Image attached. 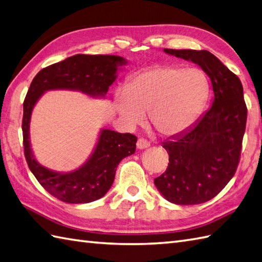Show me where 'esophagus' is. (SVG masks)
I'll use <instances>...</instances> for the list:
<instances>
[{
	"mask_svg": "<svg viewBox=\"0 0 262 262\" xmlns=\"http://www.w3.org/2000/svg\"><path fill=\"white\" fill-rule=\"evenodd\" d=\"M136 146H137V148H140V149L146 148V147L149 146V142L146 141V140H144V138H138V141L136 143Z\"/></svg>",
	"mask_w": 262,
	"mask_h": 262,
	"instance_id": "34e87169",
	"label": "esophagus"
}]
</instances>
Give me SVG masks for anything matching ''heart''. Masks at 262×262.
<instances>
[{
	"instance_id": "1",
	"label": "heart",
	"mask_w": 262,
	"mask_h": 262,
	"mask_svg": "<svg viewBox=\"0 0 262 262\" xmlns=\"http://www.w3.org/2000/svg\"><path fill=\"white\" fill-rule=\"evenodd\" d=\"M209 91V82L203 71L157 65L133 76L124 92L115 96V105L132 125L141 124L149 111L155 129L161 135L174 136L198 119Z\"/></svg>"
}]
</instances>
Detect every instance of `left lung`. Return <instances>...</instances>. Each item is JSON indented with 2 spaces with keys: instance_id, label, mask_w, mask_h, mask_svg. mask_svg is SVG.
I'll use <instances>...</instances> for the list:
<instances>
[{
  "instance_id": "obj_1",
  "label": "left lung",
  "mask_w": 262,
  "mask_h": 262,
  "mask_svg": "<svg viewBox=\"0 0 262 262\" xmlns=\"http://www.w3.org/2000/svg\"><path fill=\"white\" fill-rule=\"evenodd\" d=\"M198 64L209 76L214 101L197 124L163 143L165 172L155 178L159 191L178 205H197L217 196L235 174L247 125L240 79L208 51L164 49Z\"/></svg>"
}]
</instances>
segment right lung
<instances>
[{
	"mask_svg": "<svg viewBox=\"0 0 262 262\" xmlns=\"http://www.w3.org/2000/svg\"><path fill=\"white\" fill-rule=\"evenodd\" d=\"M126 60L114 55H74L49 65L33 77L24 101L22 135L26 161L46 191L70 204H85L101 198L115 180L117 166L135 153L137 137L103 129L88 162L76 171L58 173L39 164L30 148L29 122L33 105L41 94L55 89L80 90L92 97L104 96L116 80V72Z\"/></svg>",
	"mask_w": 262,
	"mask_h": 262,
	"instance_id": "1",
	"label": "right lung"
}]
</instances>
